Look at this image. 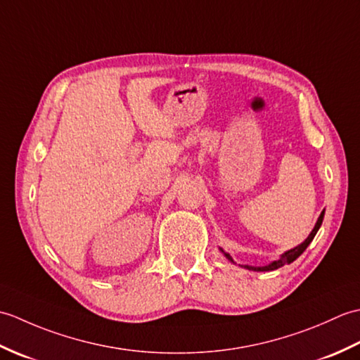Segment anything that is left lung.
Here are the masks:
<instances>
[{
	"label": "left lung",
	"instance_id": "obj_1",
	"mask_svg": "<svg viewBox=\"0 0 360 360\" xmlns=\"http://www.w3.org/2000/svg\"><path fill=\"white\" fill-rule=\"evenodd\" d=\"M323 215H325V210L320 213V217H319V219H317V223H316V226H314V229H312V232L309 233V236L307 240H304L300 246H297V248H294V249H290V250H288V252H285V254L281 255V258L280 259H277V262H274V263H271V264H267V266H263V267H254V266H244V267H248V269H250V271H274V269H278V267H281V266H285V264H289V263H292L294 259H297L298 257H300L303 252H304V249H307L308 246H309V243L314 240V236H316V233H317V231L320 229V226H322V221H323ZM226 257L229 258V259H232L231 258V255L229 254H226Z\"/></svg>",
	"mask_w": 360,
	"mask_h": 360
}]
</instances>
